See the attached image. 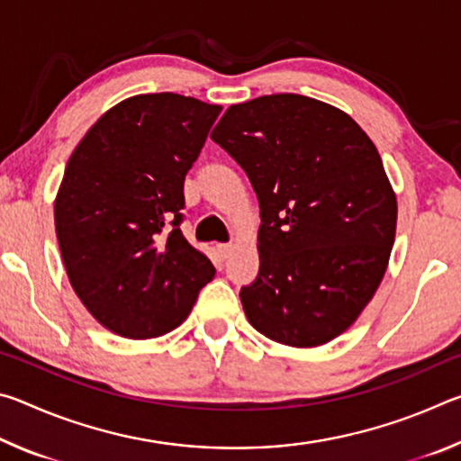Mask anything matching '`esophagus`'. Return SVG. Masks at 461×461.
Wrapping results in <instances>:
<instances>
[{
    "label": "esophagus",
    "mask_w": 461,
    "mask_h": 461,
    "mask_svg": "<svg viewBox=\"0 0 461 461\" xmlns=\"http://www.w3.org/2000/svg\"><path fill=\"white\" fill-rule=\"evenodd\" d=\"M217 254H220L221 260H225L231 254V246L230 244H217Z\"/></svg>",
    "instance_id": "esophagus-1"
}]
</instances>
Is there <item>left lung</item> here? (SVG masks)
<instances>
[{
    "label": "left lung",
    "mask_w": 461,
    "mask_h": 461,
    "mask_svg": "<svg viewBox=\"0 0 461 461\" xmlns=\"http://www.w3.org/2000/svg\"><path fill=\"white\" fill-rule=\"evenodd\" d=\"M212 140L260 203V270L240 291L248 321L291 348L335 339L372 301L394 244L376 146L346 112L296 93L228 107Z\"/></svg>",
    "instance_id": "obj_1"
}]
</instances>
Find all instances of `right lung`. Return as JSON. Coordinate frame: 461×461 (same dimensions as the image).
I'll return each mask as SVG.
<instances>
[{
  "mask_svg": "<svg viewBox=\"0 0 461 461\" xmlns=\"http://www.w3.org/2000/svg\"><path fill=\"white\" fill-rule=\"evenodd\" d=\"M221 105L144 93L101 115L71 154L54 225L73 291L105 330L158 338L215 276L181 231L185 175Z\"/></svg>",
  "mask_w": 461,
  "mask_h": 461,
  "instance_id": "right-lung-1",
  "label": "right lung"
}]
</instances>
